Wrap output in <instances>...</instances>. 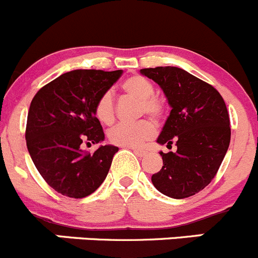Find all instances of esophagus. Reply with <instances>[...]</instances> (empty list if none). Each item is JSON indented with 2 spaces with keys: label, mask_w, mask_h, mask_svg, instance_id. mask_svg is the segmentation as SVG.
<instances>
[{
  "label": "esophagus",
  "mask_w": 258,
  "mask_h": 258,
  "mask_svg": "<svg viewBox=\"0 0 258 258\" xmlns=\"http://www.w3.org/2000/svg\"><path fill=\"white\" fill-rule=\"evenodd\" d=\"M134 152H135V154H136L137 156H139V157H144V156H146V155H147V152L145 151V150L135 149V150H134Z\"/></svg>",
  "instance_id": "34e87169"
}]
</instances>
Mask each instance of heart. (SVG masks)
<instances>
[{
  "mask_svg": "<svg viewBox=\"0 0 258 258\" xmlns=\"http://www.w3.org/2000/svg\"><path fill=\"white\" fill-rule=\"evenodd\" d=\"M121 89L126 96L139 101V116H150L160 121L165 117L166 106L160 98L154 96L155 88L149 79L141 76H131L124 79ZM97 118L106 124H111L116 118V106L111 92H104L94 107ZM156 127L149 119H141L136 123L117 124L108 131V140L112 145L121 147H140L154 139Z\"/></svg>",
  "mask_w": 258,
  "mask_h": 258,
  "instance_id": "b5f03b06",
  "label": "heart"
}]
</instances>
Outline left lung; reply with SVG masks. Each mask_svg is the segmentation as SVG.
I'll list each match as a JSON object with an SVG mask.
<instances>
[{"label": "left lung", "mask_w": 258, "mask_h": 258, "mask_svg": "<svg viewBox=\"0 0 258 258\" xmlns=\"http://www.w3.org/2000/svg\"><path fill=\"white\" fill-rule=\"evenodd\" d=\"M156 82L171 112L157 142L176 151L162 156V167L151 176L152 184L174 199L191 197L213 180L231 141L226 103L211 84L176 67L141 69Z\"/></svg>", "instance_id": "8db88e82"}]
</instances>
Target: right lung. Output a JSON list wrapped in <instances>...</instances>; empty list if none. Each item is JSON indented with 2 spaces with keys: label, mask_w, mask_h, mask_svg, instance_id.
Segmentation results:
<instances>
[{
  "label": "right lung",
  "mask_w": 258,
  "mask_h": 258,
  "mask_svg": "<svg viewBox=\"0 0 258 258\" xmlns=\"http://www.w3.org/2000/svg\"><path fill=\"white\" fill-rule=\"evenodd\" d=\"M122 71L78 69L42 87L30 104L25 139L42 179L61 196L81 199L96 191L118 147L106 145L92 152L83 144H98L104 134L94 107Z\"/></svg>",
  "instance_id": "obj_1"
}]
</instances>
